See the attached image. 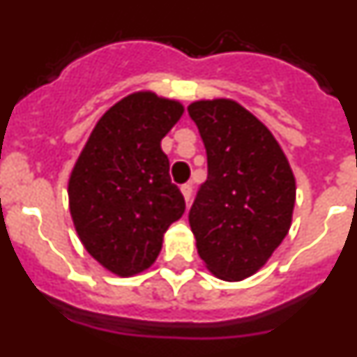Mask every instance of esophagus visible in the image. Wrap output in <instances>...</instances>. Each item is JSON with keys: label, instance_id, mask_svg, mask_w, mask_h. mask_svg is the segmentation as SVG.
Segmentation results:
<instances>
[{"label": "esophagus", "instance_id": "1", "mask_svg": "<svg viewBox=\"0 0 357 357\" xmlns=\"http://www.w3.org/2000/svg\"><path fill=\"white\" fill-rule=\"evenodd\" d=\"M181 191H182V195H184L185 204H189V202H191V195H193V185H191V184H184L181 188Z\"/></svg>", "mask_w": 357, "mask_h": 357}]
</instances>
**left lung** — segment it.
I'll return each mask as SVG.
<instances>
[{
    "label": "left lung",
    "instance_id": "obj_1",
    "mask_svg": "<svg viewBox=\"0 0 357 357\" xmlns=\"http://www.w3.org/2000/svg\"><path fill=\"white\" fill-rule=\"evenodd\" d=\"M188 112L207 151L189 211L198 255L220 279H247L288 234L295 176L272 132L234 100H200Z\"/></svg>",
    "mask_w": 357,
    "mask_h": 357
}]
</instances>
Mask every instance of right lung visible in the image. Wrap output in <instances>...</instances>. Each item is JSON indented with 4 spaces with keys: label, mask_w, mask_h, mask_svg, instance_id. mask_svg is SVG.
Masks as SVG:
<instances>
[{
    "label": "right lung",
    "mask_w": 357,
    "mask_h": 357,
    "mask_svg": "<svg viewBox=\"0 0 357 357\" xmlns=\"http://www.w3.org/2000/svg\"><path fill=\"white\" fill-rule=\"evenodd\" d=\"M182 103L150 91L128 94L96 123L78 157L68 195L85 250L109 272L130 277L155 263L164 232L184 214L160 141Z\"/></svg>",
    "instance_id": "add662e5"
}]
</instances>
